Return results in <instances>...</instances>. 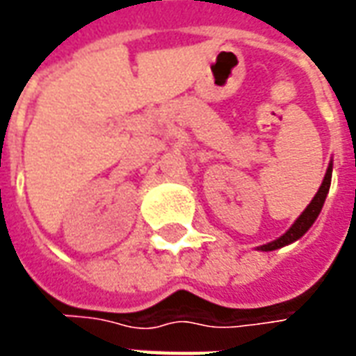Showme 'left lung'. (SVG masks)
Wrapping results in <instances>:
<instances>
[{
    "label": "left lung",
    "instance_id": "obj_1",
    "mask_svg": "<svg viewBox=\"0 0 356 356\" xmlns=\"http://www.w3.org/2000/svg\"><path fill=\"white\" fill-rule=\"evenodd\" d=\"M330 181H332V163H330L328 171H326V175H324V181H322L321 188H318V193L314 194V198L311 200V204L307 206V209L298 217V221L291 225L290 231L282 234L280 238L275 240V242H268L265 246H261L263 252H273L276 248H282L286 244H291L293 240L301 238L307 231H309V227L314 223V219L318 217L321 213L322 206H324V200H326V194L330 191Z\"/></svg>",
    "mask_w": 356,
    "mask_h": 356
}]
</instances>
